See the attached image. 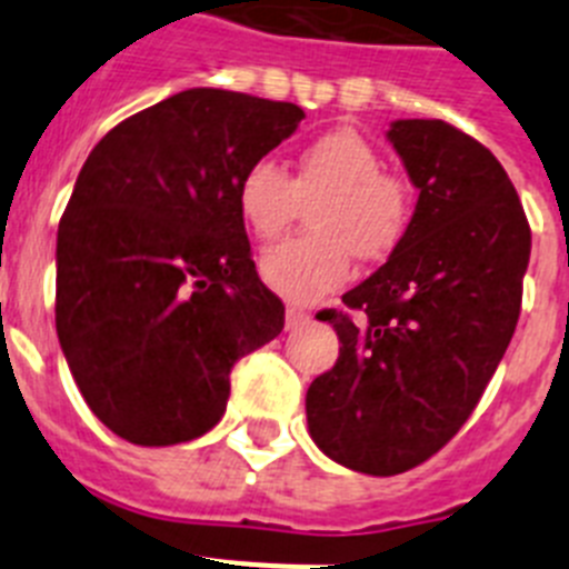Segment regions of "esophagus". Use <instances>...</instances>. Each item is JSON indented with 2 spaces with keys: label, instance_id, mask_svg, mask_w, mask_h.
Listing matches in <instances>:
<instances>
[{
  "label": "esophagus",
  "instance_id": "1",
  "mask_svg": "<svg viewBox=\"0 0 569 569\" xmlns=\"http://www.w3.org/2000/svg\"><path fill=\"white\" fill-rule=\"evenodd\" d=\"M308 321H310V313H308V310L293 308V305H290V308L284 310V325H288V330L301 328V325H308Z\"/></svg>",
  "mask_w": 569,
  "mask_h": 569
}]
</instances>
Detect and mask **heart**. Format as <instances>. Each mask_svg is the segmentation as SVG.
I'll use <instances>...</instances> for the list:
<instances>
[{"label": "heart", "instance_id": "1", "mask_svg": "<svg viewBox=\"0 0 569 569\" xmlns=\"http://www.w3.org/2000/svg\"><path fill=\"white\" fill-rule=\"evenodd\" d=\"M381 153L350 128L328 130L296 153L293 176L270 159L248 164L236 184L241 222L261 241L279 239L305 208L313 233L264 250L259 276L290 301H319L353 279V256L385 259L405 239L413 196L387 173Z\"/></svg>", "mask_w": 569, "mask_h": 569}]
</instances>
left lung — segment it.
<instances>
[{"mask_svg": "<svg viewBox=\"0 0 569 569\" xmlns=\"http://www.w3.org/2000/svg\"><path fill=\"white\" fill-rule=\"evenodd\" d=\"M387 139L419 188L390 259L325 310L339 359L308 387L321 453L396 476L439 453L479 405L512 339L530 224L499 159L441 119H396Z\"/></svg>", "mask_w": 569, "mask_h": 569, "instance_id": "left-lung-1", "label": "left lung"}]
</instances>
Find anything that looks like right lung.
<instances>
[{
	"label": "right lung",
	"instance_id": "right-lung-1",
	"mask_svg": "<svg viewBox=\"0 0 569 569\" xmlns=\"http://www.w3.org/2000/svg\"><path fill=\"white\" fill-rule=\"evenodd\" d=\"M301 119L299 104L190 88L116 124L79 170L57 233V333L93 416L130 445L208 433L230 367L284 328L236 184Z\"/></svg>",
	"mask_w": 569,
	"mask_h": 569
}]
</instances>
